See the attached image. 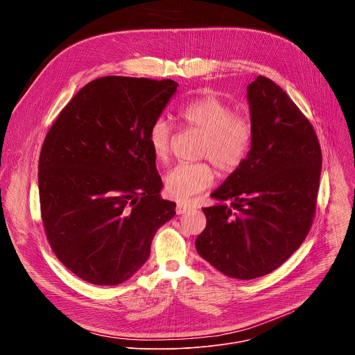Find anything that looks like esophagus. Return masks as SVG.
<instances>
[{
	"label": "esophagus",
	"instance_id": "obj_1",
	"mask_svg": "<svg viewBox=\"0 0 355 355\" xmlns=\"http://www.w3.org/2000/svg\"><path fill=\"white\" fill-rule=\"evenodd\" d=\"M193 207L191 204H187V202H178L177 204V208H175V212L177 215H184L187 212H189Z\"/></svg>",
	"mask_w": 355,
	"mask_h": 355
}]
</instances>
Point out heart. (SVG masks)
I'll use <instances>...</instances> for the list:
<instances>
[{"label":"heart","instance_id":"1","mask_svg":"<svg viewBox=\"0 0 355 355\" xmlns=\"http://www.w3.org/2000/svg\"><path fill=\"white\" fill-rule=\"evenodd\" d=\"M181 121L205 136L200 157L209 159L222 174L234 173L247 159L254 137V128L247 116L237 115L234 108L216 96H202L191 101L180 111ZM147 141L159 162H167L171 153L173 128L167 119L151 123ZM215 173L207 163H181L164 177L167 193L178 200H188L209 188Z\"/></svg>","mask_w":355,"mask_h":355}]
</instances>
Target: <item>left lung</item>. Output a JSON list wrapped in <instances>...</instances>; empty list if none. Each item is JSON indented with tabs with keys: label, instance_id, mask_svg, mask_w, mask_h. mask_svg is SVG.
<instances>
[{
	"label": "left lung",
	"instance_id": "left-lung-1",
	"mask_svg": "<svg viewBox=\"0 0 355 355\" xmlns=\"http://www.w3.org/2000/svg\"><path fill=\"white\" fill-rule=\"evenodd\" d=\"M254 137L244 163L202 208L198 254L222 274L254 279L284 264L308 236L316 211L322 150L311 122L267 77L247 85Z\"/></svg>",
	"mask_w": 355,
	"mask_h": 355
}]
</instances>
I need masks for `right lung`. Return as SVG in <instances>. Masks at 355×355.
Wrapping results in <instances>:
<instances>
[{"instance_id": "1", "label": "right lung", "mask_w": 355, "mask_h": 355, "mask_svg": "<svg viewBox=\"0 0 355 355\" xmlns=\"http://www.w3.org/2000/svg\"><path fill=\"white\" fill-rule=\"evenodd\" d=\"M177 87L173 80L96 78L46 135L37 174L46 236L56 257L89 284L128 281L175 215V202L160 198L147 133Z\"/></svg>"}]
</instances>
